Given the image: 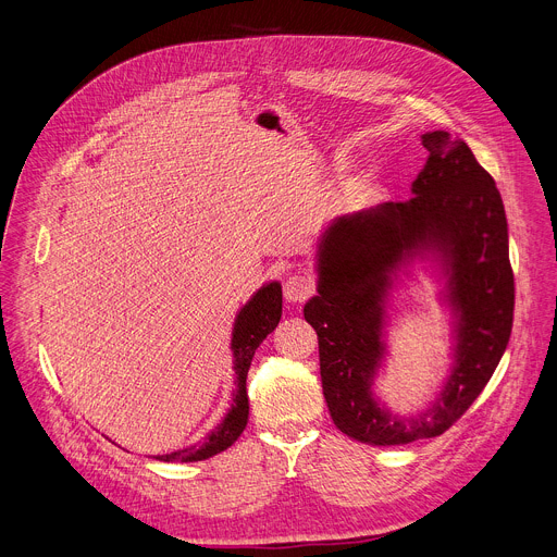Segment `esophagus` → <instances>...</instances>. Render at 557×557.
Masks as SVG:
<instances>
[{
	"label": "esophagus",
	"instance_id": "34e87169",
	"mask_svg": "<svg viewBox=\"0 0 557 557\" xmlns=\"http://www.w3.org/2000/svg\"><path fill=\"white\" fill-rule=\"evenodd\" d=\"M312 290H314V284L306 275H288L284 280V297L288 301H295V304L304 301L306 297L312 295Z\"/></svg>",
	"mask_w": 557,
	"mask_h": 557
}]
</instances>
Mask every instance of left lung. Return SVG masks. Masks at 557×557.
I'll return each instance as SVG.
<instances>
[{
	"instance_id": "8db88e82",
	"label": "left lung",
	"mask_w": 557,
	"mask_h": 557,
	"mask_svg": "<svg viewBox=\"0 0 557 557\" xmlns=\"http://www.w3.org/2000/svg\"><path fill=\"white\" fill-rule=\"evenodd\" d=\"M430 151L406 202L335 218L314 251L317 295L304 320L320 339L324 399L335 425L368 445L441 436L475 401L505 355L513 322L509 226L494 178L469 145L425 132ZM423 270L438 286L450 329V366L435 399L410 416L375 396L388 358L395 293Z\"/></svg>"
}]
</instances>
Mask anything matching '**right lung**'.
Wrapping results in <instances>:
<instances>
[{"label":"right lung","mask_w":557,"mask_h":557,"mask_svg":"<svg viewBox=\"0 0 557 557\" xmlns=\"http://www.w3.org/2000/svg\"><path fill=\"white\" fill-rule=\"evenodd\" d=\"M282 317V284L271 280L262 284L251 299L237 310L231 329V357H233V376L235 387L231 392V408L224 419L207 432V436L194 445L170 454H156L151 458L163 462H196L211 458L226 447H231L240 436L249 421V394H247V374L253 361L258 346L275 331Z\"/></svg>","instance_id":"obj_1"}]
</instances>
